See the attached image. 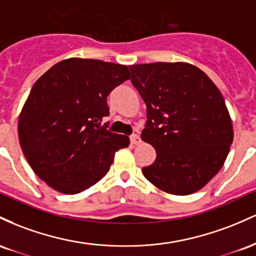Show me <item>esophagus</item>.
<instances>
[{"mask_svg":"<svg viewBox=\"0 0 256 256\" xmlns=\"http://www.w3.org/2000/svg\"><path fill=\"white\" fill-rule=\"evenodd\" d=\"M140 142H142V139H140V136H138V134L130 136V142L133 144V145H138V144H140Z\"/></svg>","mask_w":256,"mask_h":256,"instance_id":"obj_1","label":"esophagus"}]
</instances>
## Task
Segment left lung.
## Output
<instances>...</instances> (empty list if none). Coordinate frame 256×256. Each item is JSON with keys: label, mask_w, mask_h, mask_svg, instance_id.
I'll list each match as a JSON object with an SVG mask.
<instances>
[{"label": "left lung", "mask_w": 256, "mask_h": 256, "mask_svg": "<svg viewBox=\"0 0 256 256\" xmlns=\"http://www.w3.org/2000/svg\"><path fill=\"white\" fill-rule=\"evenodd\" d=\"M132 83L148 108L142 139L156 150L142 174L160 190L194 194L220 170L234 140L222 94L188 62L129 66Z\"/></svg>", "instance_id": "8db88e82"}]
</instances>
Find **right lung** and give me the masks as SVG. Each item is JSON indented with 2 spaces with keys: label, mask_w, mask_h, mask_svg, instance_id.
Listing matches in <instances>:
<instances>
[{
  "label": "right lung",
  "mask_w": 256,
  "mask_h": 256,
  "mask_svg": "<svg viewBox=\"0 0 256 256\" xmlns=\"http://www.w3.org/2000/svg\"><path fill=\"white\" fill-rule=\"evenodd\" d=\"M130 78L126 65L96 59L62 60L31 88L18 122L19 142L37 176L54 190L74 194L105 176L114 152L129 138L112 133L108 96Z\"/></svg>",
  "instance_id": "obj_1"
}]
</instances>
